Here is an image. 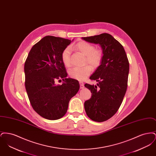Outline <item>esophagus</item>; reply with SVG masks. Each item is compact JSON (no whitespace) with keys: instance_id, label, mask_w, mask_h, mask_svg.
<instances>
[{"instance_id":"34e87169","label":"esophagus","mask_w":156,"mask_h":156,"mask_svg":"<svg viewBox=\"0 0 156 156\" xmlns=\"http://www.w3.org/2000/svg\"><path fill=\"white\" fill-rule=\"evenodd\" d=\"M80 88L81 89H83L84 88V85L82 82H80Z\"/></svg>"}]
</instances>
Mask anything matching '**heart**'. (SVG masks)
<instances>
[{"instance_id":"heart-1","label":"heart","mask_w":156,"mask_h":156,"mask_svg":"<svg viewBox=\"0 0 156 156\" xmlns=\"http://www.w3.org/2000/svg\"><path fill=\"white\" fill-rule=\"evenodd\" d=\"M75 48L85 55V64L88 63L94 69H96L101 66L104 57L103 52L101 50L96 49L94 45L85 41H81L75 45ZM71 52V47H67L61 52V59L64 65L66 67H70L71 64L70 59ZM92 67L89 65L80 68L75 67L69 71V75L71 78L75 80L83 81L90 74Z\"/></svg>"}]
</instances>
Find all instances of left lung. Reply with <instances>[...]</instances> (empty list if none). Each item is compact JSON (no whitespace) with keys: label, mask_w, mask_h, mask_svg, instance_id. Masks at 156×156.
Segmentation results:
<instances>
[{"label":"left lung","mask_w":156,"mask_h":156,"mask_svg":"<svg viewBox=\"0 0 156 156\" xmlns=\"http://www.w3.org/2000/svg\"><path fill=\"white\" fill-rule=\"evenodd\" d=\"M90 43L101 45L104 57L101 66L90 76L96 85L85 83L92 96L84 103L87 116L102 122L112 118L118 111L127 87L129 63L122 45L109 34L82 37Z\"/></svg>","instance_id":"1"}]
</instances>
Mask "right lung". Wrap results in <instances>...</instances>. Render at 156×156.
Returning <instances> with one entry per match:
<instances>
[{
    "instance_id": "1",
    "label": "right lung",
    "mask_w": 156,
    "mask_h": 156,
    "mask_svg": "<svg viewBox=\"0 0 156 156\" xmlns=\"http://www.w3.org/2000/svg\"><path fill=\"white\" fill-rule=\"evenodd\" d=\"M71 41L47 36L34 45L24 63L25 87L33 109L41 117L57 120L66 113L72 97L80 89L79 82L67 78L61 52ZM62 79V85L55 81Z\"/></svg>"
}]
</instances>
